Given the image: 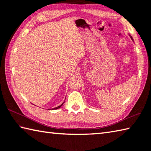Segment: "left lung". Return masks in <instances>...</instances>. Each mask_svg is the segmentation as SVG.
Returning <instances> with one entry per match:
<instances>
[{
	"mask_svg": "<svg viewBox=\"0 0 151 151\" xmlns=\"http://www.w3.org/2000/svg\"><path fill=\"white\" fill-rule=\"evenodd\" d=\"M129 35L130 36V38H131V39H132V40L133 41V42H134V41H133V37H132V36H131V35H129Z\"/></svg>",
	"mask_w": 151,
	"mask_h": 151,
	"instance_id": "left-lung-1",
	"label": "left lung"
}]
</instances>
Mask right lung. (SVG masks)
I'll return each mask as SVG.
<instances>
[{
    "instance_id": "right-lung-1",
    "label": "right lung",
    "mask_w": 151,
    "mask_h": 151,
    "mask_svg": "<svg viewBox=\"0 0 151 151\" xmlns=\"http://www.w3.org/2000/svg\"><path fill=\"white\" fill-rule=\"evenodd\" d=\"M64 103V102H63V103H62V104H60V106H57V107H56V108H54V109H52V110H56V109H60V108L62 105H63V104ZM48 110H50V109H48ZM51 110V109H50Z\"/></svg>"
}]
</instances>
